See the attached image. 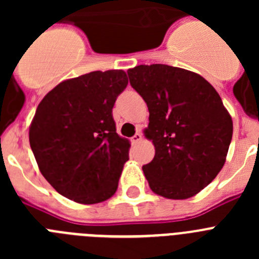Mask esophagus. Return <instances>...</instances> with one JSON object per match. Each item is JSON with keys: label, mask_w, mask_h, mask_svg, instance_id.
<instances>
[{"label": "esophagus", "mask_w": 259, "mask_h": 259, "mask_svg": "<svg viewBox=\"0 0 259 259\" xmlns=\"http://www.w3.org/2000/svg\"><path fill=\"white\" fill-rule=\"evenodd\" d=\"M141 139H143V135H141L140 132H137V134H135V136L132 137L131 141H132V144H137V143H140Z\"/></svg>", "instance_id": "esophagus-1"}]
</instances>
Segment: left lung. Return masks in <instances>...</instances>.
<instances>
[{"instance_id": "1", "label": "left lung", "mask_w": 259, "mask_h": 259, "mask_svg": "<svg viewBox=\"0 0 259 259\" xmlns=\"http://www.w3.org/2000/svg\"><path fill=\"white\" fill-rule=\"evenodd\" d=\"M127 72L149 110L144 134L155 155L143 171L150 189L171 200L197 194L222 170L232 140V118L221 96L184 68L140 65Z\"/></svg>"}]
</instances>
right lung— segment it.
Here are the masks:
<instances>
[{
    "label": "right lung",
    "instance_id": "add662e5",
    "mask_svg": "<svg viewBox=\"0 0 259 259\" xmlns=\"http://www.w3.org/2000/svg\"><path fill=\"white\" fill-rule=\"evenodd\" d=\"M128 84L123 70L93 71L53 88L38 104L29 145L53 188L79 203L116 192L130 141L116 134L113 107Z\"/></svg>",
    "mask_w": 259,
    "mask_h": 259
}]
</instances>
